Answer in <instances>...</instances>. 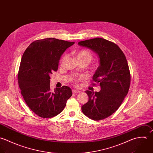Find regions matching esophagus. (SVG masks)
<instances>
[{
    "instance_id": "1",
    "label": "esophagus",
    "mask_w": 153,
    "mask_h": 153,
    "mask_svg": "<svg viewBox=\"0 0 153 153\" xmlns=\"http://www.w3.org/2000/svg\"><path fill=\"white\" fill-rule=\"evenodd\" d=\"M72 93H73L74 94H76V93H80V91H79V90H72Z\"/></svg>"
}]
</instances>
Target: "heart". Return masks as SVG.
Returning <instances> with one entry per match:
<instances>
[{
  "mask_svg": "<svg viewBox=\"0 0 153 153\" xmlns=\"http://www.w3.org/2000/svg\"><path fill=\"white\" fill-rule=\"evenodd\" d=\"M76 57L78 59V60H86L87 61L88 63H90L92 59H93V55L91 53V52L88 51H87V50H82L81 51H78L77 53H76ZM66 58V56L64 57L63 59H62V63H63V62L65 60ZM82 78L81 77H79L78 78V80H80Z\"/></svg>",
  "mask_w": 153,
  "mask_h": 153,
  "instance_id": "b5f03b06",
  "label": "heart"
}]
</instances>
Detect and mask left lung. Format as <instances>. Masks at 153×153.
Wrapping results in <instances>:
<instances>
[{
    "label": "left lung",
    "mask_w": 153,
    "mask_h": 153,
    "mask_svg": "<svg viewBox=\"0 0 153 153\" xmlns=\"http://www.w3.org/2000/svg\"><path fill=\"white\" fill-rule=\"evenodd\" d=\"M78 44L90 49L99 57L100 65L93 79L100 84L101 90L86 91L89 99L81 109L89 118L102 120L118 109L128 93L131 75L127 60L117 45L104 39H93Z\"/></svg>",
    "instance_id": "8db88e82"
}]
</instances>
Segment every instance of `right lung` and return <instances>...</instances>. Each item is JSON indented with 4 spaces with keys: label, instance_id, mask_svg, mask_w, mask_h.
I'll return each instance as SVG.
<instances>
[{
    "label": "right lung",
    "instance_id": "add662e5",
    "mask_svg": "<svg viewBox=\"0 0 153 153\" xmlns=\"http://www.w3.org/2000/svg\"><path fill=\"white\" fill-rule=\"evenodd\" d=\"M75 43L48 38L33 42L24 51L18 80L21 93L37 115L51 118L59 114L72 96L68 86L51 90L50 75L57 71L62 54Z\"/></svg>",
    "mask_w": 153,
    "mask_h": 153
}]
</instances>
